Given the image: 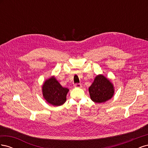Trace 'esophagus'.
Instances as JSON below:
<instances>
[{
	"label": "esophagus",
	"instance_id": "34e87169",
	"mask_svg": "<svg viewBox=\"0 0 148 148\" xmlns=\"http://www.w3.org/2000/svg\"><path fill=\"white\" fill-rule=\"evenodd\" d=\"M74 86L77 87V88H81L82 87V84L81 83H76V84H74Z\"/></svg>",
	"mask_w": 148,
	"mask_h": 148
}]
</instances>
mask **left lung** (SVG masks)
Returning <instances> with one entry per match:
<instances>
[{"mask_svg": "<svg viewBox=\"0 0 148 148\" xmlns=\"http://www.w3.org/2000/svg\"><path fill=\"white\" fill-rule=\"evenodd\" d=\"M89 95L92 101L96 103L104 102L111 99L114 93L113 84L105 77L99 75L89 88Z\"/></svg>", "mask_w": 148, "mask_h": 148, "instance_id": "1", "label": "left lung"}]
</instances>
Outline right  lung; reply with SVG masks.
Listing matches in <instances>:
<instances>
[{
  "label": "right lung",
  "mask_w": 148,
  "mask_h": 148,
  "mask_svg": "<svg viewBox=\"0 0 148 148\" xmlns=\"http://www.w3.org/2000/svg\"><path fill=\"white\" fill-rule=\"evenodd\" d=\"M69 91V89L62 87L54 77L47 79L42 86L44 97L53 106H59L64 104Z\"/></svg>",
  "instance_id": "obj_1"
}]
</instances>
